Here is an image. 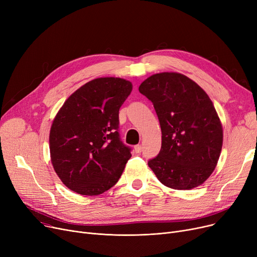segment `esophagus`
Masks as SVG:
<instances>
[{
	"mask_svg": "<svg viewBox=\"0 0 257 257\" xmlns=\"http://www.w3.org/2000/svg\"><path fill=\"white\" fill-rule=\"evenodd\" d=\"M134 151H136V153H141L142 152V146L141 145L134 146Z\"/></svg>",
	"mask_w": 257,
	"mask_h": 257,
	"instance_id": "1",
	"label": "esophagus"
}]
</instances>
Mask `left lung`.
I'll return each mask as SVG.
<instances>
[{
	"label": "left lung",
	"mask_w": 257,
	"mask_h": 257,
	"mask_svg": "<svg viewBox=\"0 0 257 257\" xmlns=\"http://www.w3.org/2000/svg\"><path fill=\"white\" fill-rule=\"evenodd\" d=\"M139 90L153 103L161 128V149L148 166L174 190L199 186L217 166L223 145L221 121L207 93L178 73L155 74Z\"/></svg>",
	"instance_id": "obj_1"
}]
</instances>
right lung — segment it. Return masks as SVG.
Listing matches in <instances>:
<instances>
[{"label":"right lung","instance_id":"1","mask_svg":"<svg viewBox=\"0 0 257 257\" xmlns=\"http://www.w3.org/2000/svg\"><path fill=\"white\" fill-rule=\"evenodd\" d=\"M131 90L125 79H93L71 94L54 118L52 165L63 184L77 194H103L123 173L131 148L120 141L118 110Z\"/></svg>","mask_w":257,"mask_h":257}]
</instances>
